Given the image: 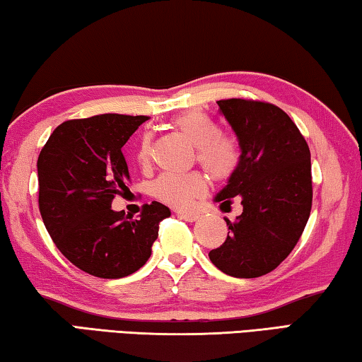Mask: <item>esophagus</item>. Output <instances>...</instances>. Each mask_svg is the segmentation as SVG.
<instances>
[{
	"mask_svg": "<svg viewBox=\"0 0 362 362\" xmlns=\"http://www.w3.org/2000/svg\"><path fill=\"white\" fill-rule=\"evenodd\" d=\"M177 216L181 218V220H185L187 223H194L199 220V216L195 215V213H186V211H177Z\"/></svg>",
	"mask_w": 362,
	"mask_h": 362,
	"instance_id": "1",
	"label": "esophagus"
}]
</instances>
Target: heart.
<instances>
[{"instance_id":"1","label":"heart","mask_w":362,"mask_h":362,"mask_svg":"<svg viewBox=\"0 0 362 362\" xmlns=\"http://www.w3.org/2000/svg\"><path fill=\"white\" fill-rule=\"evenodd\" d=\"M173 127L197 147V160L215 180H228L239 165V146L226 134H220L215 122L200 112H185L173 118ZM152 158V138H141L136 160L147 167ZM209 187L206 176L200 171L191 173H165L152 185L153 197L176 210H189Z\"/></svg>"}]
</instances>
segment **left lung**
I'll use <instances>...</instances> for the list:
<instances>
[{"mask_svg":"<svg viewBox=\"0 0 362 362\" xmlns=\"http://www.w3.org/2000/svg\"><path fill=\"white\" fill-rule=\"evenodd\" d=\"M239 142V165L215 195L226 210L234 197L244 210L230 223L211 263L233 277H259L276 269L297 245L313 202L311 153L286 112L247 99L218 100Z\"/></svg>","mask_w":362,"mask_h":362,"instance_id":"1","label":"left lung"}]
</instances>
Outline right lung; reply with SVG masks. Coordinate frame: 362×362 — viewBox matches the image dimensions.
<instances>
[{
	"instance_id": "1",
	"label": "right lung",
	"mask_w": 362,
	"mask_h": 362,
	"mask_svg": "<svg viewBox=\"0 0 362 362\" xmlns=\"http://www.w3.org/2000/svg\"><path fill=\"white\" fill-rule=\"evenodd\" d=\"M147 117L104 114L59 125L40 152L38 204L43 223L70 263L103 279H120L144 266L168 218L160 202L138 220L112 210L129 180L122 147Z\"/></svg>"
}]
</instances>
